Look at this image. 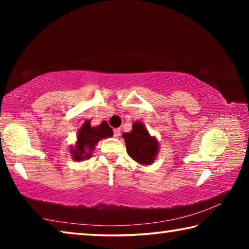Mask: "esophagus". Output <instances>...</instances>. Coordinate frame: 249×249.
I'll list each match as a JSON object with an SVG mask.
<instances>
[{
    "label": "esophagus",
    "mask_w": 249,
    "mask_h": 249,
    "mask_svg": "<svg viewBox=\"0 0 249 249\" xmlns=\"http://www.w3.org/2000/svg\"><path fill=\"white\" fill-rule=\"evenodd\" d=\"M114 136H115V137L121 136V129H120V128H115V129H114Z\"/></svg>",
    "instance_id": "1"
}]
</instances>
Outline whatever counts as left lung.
I'll use <instances>...</instances> for the list:
<instances>
[{"label": "left lung", "mask_w": 249, "mask_h": 249, "mask_svg": "<svg viewBox=\"0 0 249 249\" xmlns=\"http://www.w3.org/2000/svg\"><path fill=\"white\" fill-rule=\"evenodd\" d=\"M126 150L130 158L140 165H151L158 154L159 145L156 137L150 134L145 125L141 122H135L133 129L129 133H124Z\"/></svg>", "instance_id": "1"}]
</instances>
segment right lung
<instances>
[{"instance_id": "obj_1", "label": "right lung", "mask_w": 249, "mask_h": 249, "mask_svg": "<svg viewBox=\"0 0 249 249\" xmlns=\"http://www.w3.org/2000/svg\"><path fill=\"white\" fill-rule=\"evenodd\" d=\"M111 136H113V130L105 121L99 126L92 127L91 121L86 120L81 128L78 130L77 142L74 147H70L72 159L77 161L89 159L99 141Z\"/></svg>"}]
</instances>
